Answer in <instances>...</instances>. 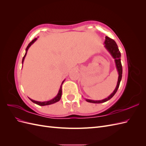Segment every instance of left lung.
<instances>
[{"label": "left lung", "instance_id": "1", "mask_svg": "<svg viewBox=\"0 0 146 146\" xmlns=\"http://www.w3.org/2000/svg\"><path fill=\"white\" fill-rule=\"evenodd\" d=\"M104 44H105V46H104L105 48L108 50V52L110 53V55H111L113 58L114 59V62H115L116 69L119 75L117 85L116 86L115 90L113 91L112 93L110 94L107 98H105L101 100H93L86 99L85 100L86 102H88L93 103V104H100V103L105 102H107L110 99H111L114 96V95L116 94V92H117L119 85H120V82L121 81L122 76V67L121 61V52L119 51L118 47L117 46V44L113 40V39H111L108 36H105Z\"/></svg>", "mask_w": 146, "mask_h": 146}]
</instances>
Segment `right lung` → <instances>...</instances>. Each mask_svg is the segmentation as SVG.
Instances as JSON below:
<instances>
[{
	"instance_id": "right-lung-1",
	"label": "right lung",
	"mask_w": 146,
	"mask_h": 146,
	"mask_svg": "<svg viewBox=\"0 0 146 146\" xmlns=\"http://www.w3.org/2000/svg\"><path fill=\"white\" fill-rule=\"evenodd\" d=\"M37 39H38L37 38H35V39H33V40L32 41V42H30L29 44V45L27 46V48H26L25 54V55H24V57H23V61H22V64H23V63H24L25 57L26 55H27V51H28V50H29V47H30L31 46H32L35 41H36L37 40ZM64 80H64L62 82V83H61V86H60V90H59V91H58V94H57V95L55 97V98H54V99H51V100H48V101H44V102L36 101V100H33V99H30V98H29V99L31 101H32V102H33V103H35V104H37V105H40V106L48 105H51V104H55V103L57 102H58V101L60 100V99H61V94H62V89H61V87H62V85H63V83H64Z\"/></svg>"
}]
</instances>
